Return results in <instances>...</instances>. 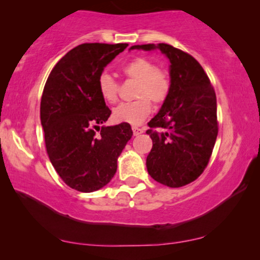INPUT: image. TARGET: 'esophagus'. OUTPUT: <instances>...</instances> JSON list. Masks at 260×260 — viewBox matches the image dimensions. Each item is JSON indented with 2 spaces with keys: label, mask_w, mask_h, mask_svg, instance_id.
<instances>
[{
  "label": "esophagus",
  "mask_w": 260,
  "mask_h": 260,
  "mask_svg": "<svg viewBox=\"0 0 260 260\" xmlns=\"http://www.w3.org/2000/svg\"><path fill=\"white\" fill-rule=\"evenodd\" d=\"M133 131H134V136H138V135L143 134V129H141V127L138 126H134Z\"/></svg>",
  "instance_id": "34e87169"
}]
</instances>
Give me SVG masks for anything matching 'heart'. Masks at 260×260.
Masks as SVG:
<instances>
[{
	"instance_id": "obj_1",
	"label": "heart",
	"mask_w": 260,
	"mask_h": 260,
	"mask_svg": "<svg viewBox=\"0 0 260 260\" xmlns=\"http://www.w3.org/2000/svg\"><path fill=\"white\" fill-rule=\"evenodd\" d=\"M126 79L136 81L134 97L136 101L123 103L113 110V119L131 125L141 124L150 115L152 104L162 105L170 94L172 80L166 71L159 70L151 60L138 56L123 66ZM98 91L108 103H116L119 93V83L109 72H102L97 79Z\"/></svg>"
}]
</instances>
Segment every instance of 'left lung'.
<instances>
[{"instance_id":"8db88e82","label":"left lung","mask_w":260,"mask_h":260,"mask_svg":"<svg viewBox=\"0 0 260 260\" xmlns=\"http://www.w3.org/2000/svg\"><path fill=\"white\" fill-rule=\"evenodd\" d=\"M135 48H158L170 60V94L148 123L152 140L148 173L165 186H186L204 173L214 148L219 131L215 91L202 66L188 53L167 44Z\"/></svg>"}]
</instances>
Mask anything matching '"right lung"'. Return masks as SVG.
<instances>
[{"instance_id": "obj_1", "label": "right lung", "mask_w": 260, "mask_h": 260, "mask_svg": "<svg viewBox=\"0 0 260 260\" xmlns=\"http://www.w3.org/2000/svg\"><path fill=\"white\" fill-rule=\"evenodd\" d=\"M127 44H83L56 62L41 97L40 118L46 150L67 186L91 193L117 172V158L133 136L130 124L102 126L111 110L97 79ZM99 131L97 134L94 131Z\"/></svg>"}]
</instances>
